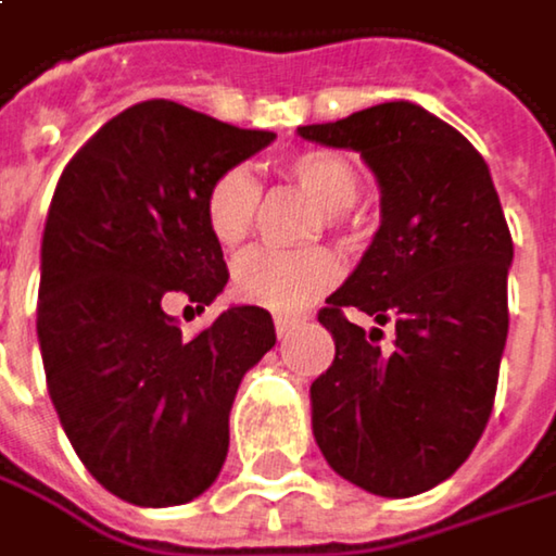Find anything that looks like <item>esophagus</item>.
I'll list each match as a JSON object with an SVG mask.
<instances>
[{
  "label": "esophagus",
  "instance_id": "34e87169",
  "mask_svg": "<svg viewBox=\"0 0 556 556\" xmlns=\"http://www.w3.org/2000/svg\"><path fill=\"white\" fill-rule=\"evenodd\" d=\"M300 329V319H287V316H276V339H290Z\"/></svg>",
  "mask_w": 556,
  "mask_h": 556
}]
</instances>
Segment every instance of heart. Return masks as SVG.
<instances>
[{
  "mask_svg": "<svg viewBox=\"0 0 556 556\" xmlns=\"http://www.w3.org/2000/svg\"><path fill=\"white\" fill-rule=\"evenodd\" d=\"M283 175L303 194H309L323 211L326 224L339 227L345 211L355 204L362 191L358 168L349 155L332 149H309L287 159ZM260 207V188L247 168L220 172L204 194V224L220 247H237ZM339 280V260L326 250L313 253H243L230 269V290L240 303L276 313V316H300L319 296H326Z\"/></svg>",
  "mask_w": 556,
  "mask_h": 556,
  "instance_id": "b5f03b06",
  "label": "heart"
}]
</instances>
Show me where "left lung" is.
Here are the masks:
<instances>
[{"label": "left lung", "mask_w": 556, "mask_h": 556, "mask_svg": "<svg viewBox=\"0 0 556 556\" xmlns=\"http://www.w3.org/2000/svg\"><path fill=\"white\" fill-rule=\"evenodd\" d=\"M300 136L362 152L381 188V227L319 313L336 362L309 388L313 437L342 479L410 498L469 459L495 404L515 256L502 201L476 146L407 100ZM349 308L391 321L395 352Z\"/></svg>", "instance_id": "1"}]
</instances>
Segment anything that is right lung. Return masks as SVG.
Listing matches in <instances>:
<instances>
[{
	"label": "right lung",
	"instance_id": "obj_1",
	"mask_svg": "<svg viewBox=\"0 0 556 556\" xmlns=\"http://www.w3.org/2000/svg\"><path fill=\"white\" fill-rule=\"evenodd\" d=\"M273 139L146 100L103 123L58 178L38 287L48 394L87 472L129 505L211 489L237 388L276 345L256 306L224 309L194 339L165 313L178 296L204 309L224 290L204 194Z\"/></svg>",
	"mask_w": 556,
	"mask_h": 556
}]
</instances>
